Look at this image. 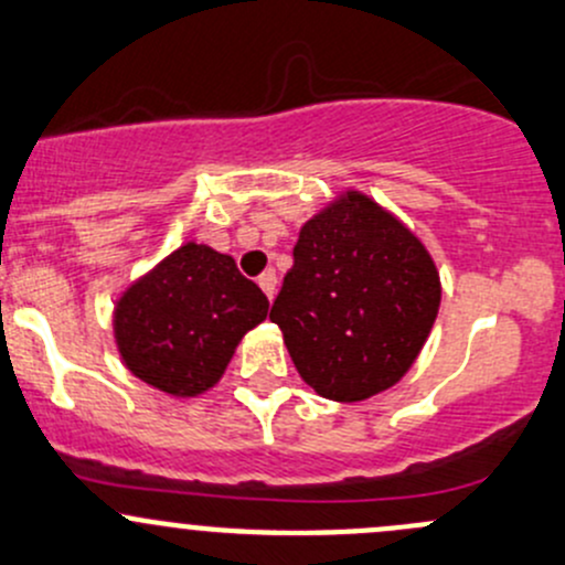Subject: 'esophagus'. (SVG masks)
<instances>
[{
    "label": "esophagus",
    "mask_w": 565,
    "mask_h": 565,
    "mask_svg": "<svg viewBox=\"0 0 565 565\" xmlns=\"http://www.w3.org/2000/svg\"><path fill=\"white\" fill-rule=\"evenodd\" d=\"M257 284H259V287H263V292L267 295V298H270L273 300V295H276V273H273V270H265L263 273V276H259L257 278Z\"/></svg>",
    "instance_id": "34e87169"
}]
</instances>
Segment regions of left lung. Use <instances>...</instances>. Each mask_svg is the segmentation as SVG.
Instances as JSON below:
<instances>
[{
    "label": "left lung",
    "mask_w": 565,
    "mask_h": 565,
    "mask_svg": "<svg viewBox=\"0 0 565 565\" xmlns=\"http://www.w3.org/2000/svg\"><path fill=\"white\" fill-rule=\"evenodd\" d=\"M295 265L273 300L308 387L341 403L401 382L436 322V265L392 213L360 192L302 224Z\"/></svg>",
    "instance_id": "left-lung-1"
}]
</instances>
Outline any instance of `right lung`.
I'll list each match as a JSON object with an SVG mask.
<instances>
[{"instance_id": "right-lung-1", "label": "right lung", "mask_w": 565, "mask_h": 565, "mask_svg": "<svg viewBox=\"0 0 565 565\" xmlns=\"http://www.w3.org/2000/svg\"><path fill=\"white\" fill-rule=\"evenodd\" d=\"M265 317L263 289L233 257L186 243L121 295L113 324L135 376L194 397L222 379L241 338Z\"/></svg>"}]
</instances>
